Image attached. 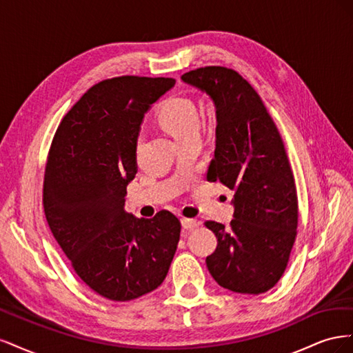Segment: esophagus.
Instances as JSON below:
<instances>
[{
    "instance_id": "1",
    "label": "esophagus",
    "mask_w": 353,
    "mask_h": 353,
    "mask_svg": "<svg viewBox=\"0 0 353 353\" xmlns=\"http://www.w3.org/2000/svg\"><path fill=\"white\" fill-rule=\"evenodd\" d=\"M181 225H183V228H185V230H193V228L199 227V221L183 218V219H181Z\"/></svg>"
}]
</instances>
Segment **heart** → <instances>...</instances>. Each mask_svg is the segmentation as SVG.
I'll return each mask as SVG.
<instances>
[{
	"label": "heart",
	"mask_w": 353,
	"mask_h": 353,
	"mask_svg": "<svg viewBox=\"0 0 353 353\" xmlns=\"http://www.w3.org/2000/svg\"><path fill=\"white\" fill-rule=\"evenodd\" d=\"M157 119L176 143L200 134V112L197 104L188 97L166 100L157 113Z\"/></svg>",
	"instance_id": "heart-1"
}]
</instances>
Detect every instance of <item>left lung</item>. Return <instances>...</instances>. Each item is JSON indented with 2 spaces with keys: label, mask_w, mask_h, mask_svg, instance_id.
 I'll list each match as a JSON object with an SVG mask.
<instances>
[{
  "label": "left lung",
  "mask_w": 353,
  "mask_h": 353,
  "mask_svg": "<svg viewBox=\"0 0 353 353\" xmlns=\"http://www.w3.org/2000/svg\"><path fill=\"white\" fill-rule=\"evenodd\" d=\"M181 79L206 94L215 108V157L208 181L234 191L231 227L206 222L218 239L206 258L208 270L231 292H268L285 270L297 228L296 185L280 132L258 92L237 72L210 66Z\"/></svg>",
  "instance_id": "8db88e82"
}]
</instances>
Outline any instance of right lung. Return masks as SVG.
I'll list each match as a JSON object with an SVG mask.
<instances>
[{"label": "right lung", "mask_w": 353, "mask_h": 353, "mask_svg": "<svg viewBox=\"0 0 353 353\" xmlns=\"http://www.w3.org/2000/svg\"><path fill=\"white\" fill-rule=\"evenodd\" d=\"M174 85L169 78L103 81L73 105L52 140L44 178L50 230L79 279L110 301L153 292L176 252L175 215L162 210L145 219L125 210L144 114Z\"/></svg>", "instance_id": "1"}]
</instances>
